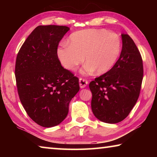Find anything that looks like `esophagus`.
I'll list each match as a JSON object with an SVG mask.
<instances>
[{"instance_id": "obj_1", "label": "esophagus", "mask_w": 157, "mask_h": 157, "mask_svg": "<svg viewBox=\"0 0 157 157\" xmlns=\"http://www.w3.org/2000/svg\"><path fill=\"white\" fill-rule=\"evenodd\" d=\"M79 87H80L81 89H83V88H85V87L87 86V84H88V82H87L86 79H84L79 78Z\"/></svg>"}]
</instances>
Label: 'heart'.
Masks as SVG:
<instances>
[{
	"instance_id": "obj_1",
	"label": "heart",
	"mask_w": 157,
	"mask_h": 157,
	"mask_svg": "<svg viewBox=\"0 0 157 157\" xmlns=\"http://www.w3.org/2000/svg\"><path fill=\"white\" fill-rule=\"evenodd\" d=\"M121 50V40L115 33L104 29H86L75 32L69 36L68 44H60L57 50L62 65L73 71L84 61L82 69L84 75L97 71L104 74L113 68Z\"/></svg>"
}]
</instances>
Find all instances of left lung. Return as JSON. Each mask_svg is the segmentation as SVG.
<instances>
[{
    "instance_id": "left-lung-1",
    "label": "left lung",
    "mask_w": 157,
    "mask_h": 157,
    "mask_svg": "<svg viewBox=\"0 0 157 157\" xmlns=\"http://www.w3.org/2000/svg\"><path fill=\"white\" fill-rule=\"evenodd\" d=\"M121 36L123 46L116 64L89 84L93 113L106 123H118L129 115L139 98L143 80L139 50L128 34Z\"/></svg>"
}]
</instances>
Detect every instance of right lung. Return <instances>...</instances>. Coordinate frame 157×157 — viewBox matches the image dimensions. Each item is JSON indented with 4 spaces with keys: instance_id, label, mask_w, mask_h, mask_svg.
<instances>
[{
    "instance_id": "add662e5",
    "label": "right lung",
    "mask_w": 157,
    "mask_h": 157,
    "mask_svg": "<svg viewBox=\"0 0 157 157\" xmlns=\"http://www.w3.org/2000/svg\"><path fill=\"white\" fill-rule=\"evenodd\" d=\"M70 28L39 25L21 46L16 60L18 94L28 115L44 127L60 124L79 91V79L63 68L57 57L58 45Z\"/></svg>"
}]
</instances>
